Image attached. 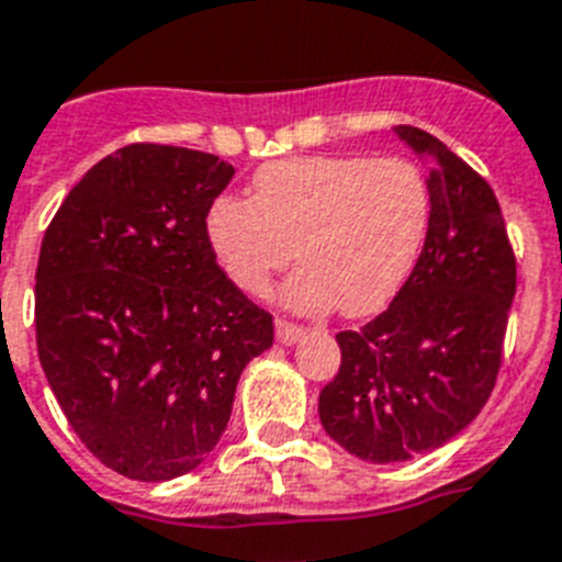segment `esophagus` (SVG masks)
Segmentation results:
<instances>
[{
    "instance_id": "obj_1",
    "label": "esophagus",
    "mask_w": 562,
    "mask_h": 562,
    "mask_svg": "<svg viewBox=\"0 0 562 562\" xmlns=\"http://www.w3.org/2000/svg\"><path fill=\"white\" fill-rule=\"evenodd\" d=\"M305 334V328H300V325L289 323V319H277V342L280 346H294V342H300Z\"/></svg>"
}]
</instances>
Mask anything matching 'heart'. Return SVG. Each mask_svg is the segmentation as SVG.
I'll use <instances>...</instances> for the list:
<instances>
[{
	"mask_svg": "<svg viewBox=\"0 0 562 562\" xmlns=\"http://www.w3.org/2000/svg\"><path fill=\"white\" fill-rule=\"evenodd\" d=\"M431 193L405 157H291L262 165L254 202L220 196L205 216L211 251L245 294L262 296L294 259L291 308L362 317L403 289L426 245Z\"/></svg>",
	"mask_w": 562,
	"mask_h": 562,
	"instance_id": "1",
	"label": "heart"
}]
</instances>
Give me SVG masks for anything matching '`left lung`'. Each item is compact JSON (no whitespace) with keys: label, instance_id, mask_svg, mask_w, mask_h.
Here are the masks:
<instances>
[{"label":"left lung","instance_id":"1","mask_svg":"<svg viewBox=\"0 0 562 562\" xmlns=\"http://www.w3.org/2000/svg\"><path fill=\"white\" fill-rule=\"evenodd\" d=\"M428 168L431 220L412 277L360 331H339L319 423L348 454L403 463L477 417L503 357L517 266L497 196L437 136L394 128Z\"/></svg>","mask_w":562,"mask_h":562}]
</instances>
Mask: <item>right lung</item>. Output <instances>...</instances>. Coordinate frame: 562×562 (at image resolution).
I'll use <instances>...</instances> for the list:
<instances>
[{
  "label": "right lung",
  "mask_w": 562,
  "mask_h": 562,
  "mask_svg": "<svg viewBox=\"0 0 562 562\" xmlns=\"http://www.w3.org/2000/svg\"><path fill=\"white\" fill-rule=\"evenodd\" d=\"M234 168L136 143L70 188L42 239L36 348L70 428L108 469L182 477L231 419L271 314L216 266L205 216Z\"/></svg>",
  "instance_id": "obj_1"
}]
</instances>
